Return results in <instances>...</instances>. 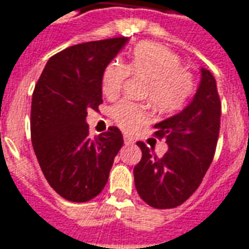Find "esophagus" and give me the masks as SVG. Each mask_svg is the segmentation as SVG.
<instances>
[{
    "instance_id": "34e87169",
    "label": "esophagus",
    "mask_w": 249,
    "mask_h": 249,
    "mask_svg": "<svg viewBox=\"0 0 249 249\" xmlns=\"http://www.w3.org/2000/svg\"><path fill=\"white\" fill-rule=\"evenodd\" d=\"M123 141H124V144H126V146H131V144L135 143V141H134L131 137H128V135H124V137H123Z\"/></svg>"
}]
</instances>
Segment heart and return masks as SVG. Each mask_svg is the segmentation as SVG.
I'll return each mask as SVG.
<instances>
[{"label": "heart", "instance_id": "heart-1", "mask_svg": "<svg viewBox=\"0 0 249 249\" xmlns=\"http://www.w3.org/2000/svg\"><path fill=\"white\" fill-rule=\"evenodd\" d=\"M130 72L146 81L144 97L160 112L179 110L194 90L191 72L183 69L179 55L158 43L138 45L128 66L118 59L108 63L102 75L103 95L117 98ZM111 117L124 130H134L148 121L150 112L142 105L124 99L112 107Z\"/></svg>", "mask_w": 249, "mask_h": 249}]
</instances>
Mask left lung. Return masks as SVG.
Instances as JSON below:
<instances>
[{"mask_svg": "<svg viewBox=\"0 0 249 249\" xmlns=\"http://www.w3.org/2000/svg\"><path fill=\"white\" fill-rule=\"evenodd\" d=\"M220 98L210 70L200 69V82L182 111L155 124V137L166 138L168 151L152 157L143 142L142 159L134 167L139 196L159 210L175 208L200 186L216 148L220 130Z\"/></svg>", "mask_w": 249, "mask_h": 249, "instance_id": "obj_1", "label": "left lung"}]
</instances>
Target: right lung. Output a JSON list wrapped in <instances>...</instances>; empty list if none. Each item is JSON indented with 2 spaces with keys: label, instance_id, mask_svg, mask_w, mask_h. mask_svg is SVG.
I'll use <instances>...</instances> for the list:
<instances>
[{
  "label": "right lung",
  "instance_id": "add662e5",
  "mask_svg": "<svg viewBox=\"0 0 249 249\" xmlns=\"http://www.w3.org/2000/svg\"><path fill=\"white\" fill-rule=\"evenodd\" d=\"M127 42V37L110 38L65 49L49 59L36 85L33 148L49 184L66 200L97 196L123 146L118 127L90 139L86 117L103 102V71Z\"/></svg>",
  "mask_w": 249,
  "mask_h": 249
}]
</instances>
